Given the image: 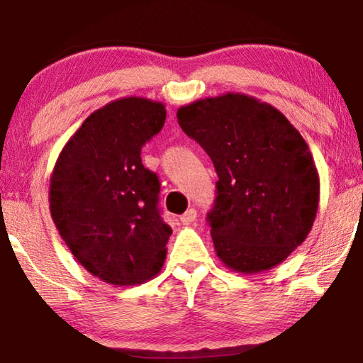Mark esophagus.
Returning a JSON list of instances; mask_svg holds the SVG:
<instances>
[{
  "mask_svg": "<svg viewBox=\"0 0 363 363\" xmlns=\"http://www.w3.org/2000/svg\"><path fill=\"white\" fill-rule=\"evenodd\" d=\"M196 220H197V211H196V208H189V211H186L181 216L182 225H192V223Z\"/></svg>",
  "mask_w": 363,
  "mask_h": 363,
  "instance_id": "esophagus-1",
  "label": "esophagus"
}]
</instances>
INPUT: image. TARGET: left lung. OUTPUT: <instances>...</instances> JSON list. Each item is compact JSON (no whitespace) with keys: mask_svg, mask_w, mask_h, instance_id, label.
<instances>
[{"mask_svg":"<svg viewBox=\"0 0 363 363\" xmlns=\"http://www.w3.org/2000/svg\"><path fill=\"white\" fill-rule=\"evenodd\" d=\"M177 121L217 171L207 213L217 257L238 273L284 262L308 237L319 206V176L304 138L281 111L243 94L181 106Z\"/></svg>","mask_w":363,"mask_h":363,"instance_id":"8db88e82","label":"left lung"}]
</instances>
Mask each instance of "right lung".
Listing matches in <instances>:
<instances>
[{"label": "right lung", "instance_id": "add662e5", "mask_svg": "<svg viewBox=\"0 0 363 363\" xmlns=\"http://www.w3.org/2000/svg\"><path fill=\"white\" fill-rule=\"evenodd\" d=\"M164 121L161 101H111L82 123L54 166L52 220L77 262L105 283L141 284L164 263L172 230L157 207L160 177L141 162Z\"/></svg>", "mask_w": 363, "mask_h": 363}]
</instances>
